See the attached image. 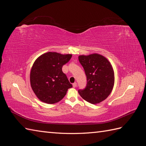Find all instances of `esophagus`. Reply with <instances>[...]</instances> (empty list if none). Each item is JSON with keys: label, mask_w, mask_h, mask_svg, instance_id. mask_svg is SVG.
<instances>
[{"label": "esophagus", "mask_w": 146, "mask_h": 146, "mask_svg": "<svg viewBox=\"0 0 146 146\" xmlns=\"http://www.w3.org/2000/svg\"><path fill=\"white\" fill-rule=\"evenodd\" d=\"M77 83L76 82V83H74L73 84H72V86H73V87L74 88H76V87H77Z\"/></svg>", "instance_id": "34e87169"}]
</instances>
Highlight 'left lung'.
I'll return each instance as SVG.
<instances>
[{
  "instance_id": "8db88e82",
  "label": "left lung",
  "mask_w": 146,
  "mask_h": 146,
  "mask_svg": "<svg viewBox=\"0 0 146 146\" xmlns=\"http://www.w3.org/2000/svg\"><path fill=\"white\" fill-rule=\"evenodd\" d=\"M87 78L85 89L78 91L82 98L92 104L100 103L111 94L114 84L112 65L103 55L92 54L78 56Z\"/></svg>"
}]
</instances>
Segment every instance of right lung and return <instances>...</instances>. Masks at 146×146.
Instances as JSON below:
<instances>
[{"instance_id":"add662e5","label":"right lung","mask_w":146,"mask_h":146,"mask_svg":"<svg viewBox=\"0 0 146 146\" xmlns=\"http://www.w3.org/2000/svg\"><path fill=\"white\" fill-rule=\"evenodd\" d=\"M72 54L45 53L35 61L31 69L30 85L37 98L48 104L58 102L70 88V84L62 67L71 58Z\"/></svg>"}]
</instances>
